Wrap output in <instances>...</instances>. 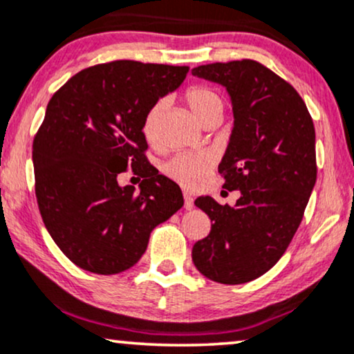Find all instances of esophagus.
Wrapping results in <instances>:
<instances>
[{"label":"esophagus","mask_w":354,"mask_h":354,"mask_svg":"<svg viewBox=\"0 0 354 354\" xmlns=\"http://www.w3.org/2000/svg\"><path fill=\"white\" fill-rule=\"evenodd\" d=\"M183 196H185V209H193V207H194L193 196H191V193H188V191H185Z\"/></svg>","instance_id":"obj_1"}]
</instances>
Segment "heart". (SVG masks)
I'll list each match as a JSON object with an SVG mask.
<instances>
[{"label":"heart","mask_w":354,"mask_h":354,"mask_svg":"<svg viewBox=\"0 0 354 354\" xmlns=\"http://www.w3.org/2000/svg\"><path fill=\"white\" fill-rule=\"evenodd\" d=\"M185 100L201 123L219 120L224 112L223 95L209 87V85H191L186 88ZM163 100L155 102L145 113L142 122V131L148 143H155L158 138L160 118L163 112ZM216 163L211 151H181L169 158L163 166V171L168 178L181 185L183 188L196 189L203 186L209 178L212 166Z\"/></svg>","instance_id":"heart-1"}]
</instances>
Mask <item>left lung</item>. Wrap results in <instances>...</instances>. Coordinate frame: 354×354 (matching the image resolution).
Listing matches in <instances>:
<instances>
[{"instance_id":"left-lung-1","label":"left lung","mask_w":354,"mask_h":354,"mask_svg":"<svg viewBox=\"0 0 354 354\" xmlns=\"http://www.w3.org/2000/svg\"><path fill=\"white\" fill-rule=\"evenodd\" d=\"M193 75L231 95L234 129L218 171L225 189L241 191L236 206L196 199L212 224L193 262L214 282L245 283L279 262L304 219L317 181L313 120L300 93L252 59L206 64Z\"/></svg>"}]
</instances>
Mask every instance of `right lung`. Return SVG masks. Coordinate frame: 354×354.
<instances>
[{
    "label": "right lung",
    "mask_w": 354,
    "mask_h": 354,
    "mask_svg": "<svg viewBox=\"0 0 354 354\" xmlns=\"http://www.w3.org/2000/svg\"><path fill=\"white\" fill-rule=\"evenodd\" d=\"M189 67L113 61L77 72L54 93L32 142L39 212L50 237L80 269L113 275L147 250L150 234L183 206L176 183L147 158L142 122ZM132 168L140 189L121 188Z\"/></svg>",
    "instance_id": "1"
}]
</instances>
